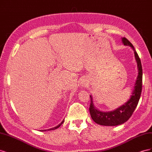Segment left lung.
<instances>
[{"label": "left lung", "mask_w": 152, "mask_h": 152, "mask_svg": "<svg viewBox=\"0 0 152 152\" xmlns=\"http://www.w3.org/2000/svg\"><path fill=\"white\" fill-rule=\"evenodd\" d=\"M122 42L124 45H129L134 50L137 68H138V75L137 77L134 89L132 92L131 98L129 99L127 103L113 112H102L96 110L93 104L92 96H90L91 103L89 112L91 116L92 119L99 125L105 126H115L121 125V124L127 121L135 110L141 96L142 90V70L140 58L136 51L134 46L129 42V40L126 37H124L122 38Z\"/></svg>", "instance_id": "8db88e82"}]
</instances>
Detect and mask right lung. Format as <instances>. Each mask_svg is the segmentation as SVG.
Here are the masks:
<instances>
[{"label": "right lung", "instance_id": "obj_1", "mask_svg": "<svg viewBox=\"0 0 152 152\" xmlns=\"http://www.w3.org/2000/svg\"><path fill=\"white\" fill-rule=\"evenodd\" d=\"M64 121H63L60 124H59V125H58L57 126H56V127H53V128H51V129H48V131H52V130H54V129H58L59 127H60V126L61 125V124L64 122ZM47 131V130H42V131Z\"/></svg>", "mask_w": 152, "mask_h": 152}]
</instances>
